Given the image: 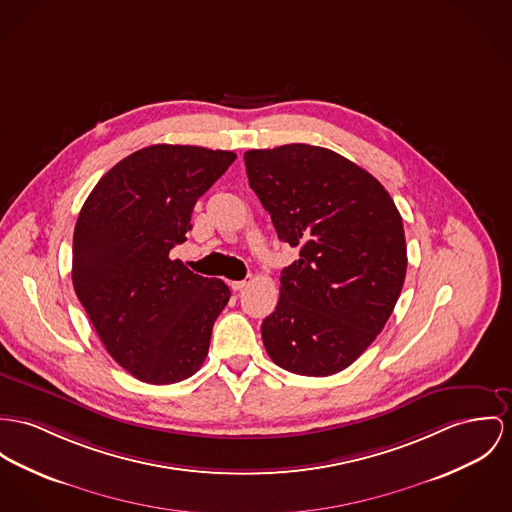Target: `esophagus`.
<instances>
[{
	"label": "esophagus",
	"instance_id": "obj_1",
	"mask_svg": "<svg viewBox=\"0 0 512 512\" xmlns=\"http://www.w3.org/2000/svg\"><path fill=\"white\" fill-rule=\"evenodd\" d=\"M245 286H247V280H234V282H232V288H234V290H243Z\"/></svg>",
	"mask_w": 512,
	"mask_h": 512
}]
</instances>
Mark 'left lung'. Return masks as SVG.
<instances>
[{"label": "left lung", "mask_w": 512, "mask_h": 512, "mask_svg": "<svg viewBox=\"0 0 512 512\" xmlns=\"http://www.w3.org/2000/svg\"><path fill=\"white\" fill-rule=\"evenodd\" d=\"M243 159L278 239L300 247L263 319L265 349L288 372L337 374L394 312L407 271L401 216L378 179L327 148L286 144Z\"/></svg>", "instance_id": "obj_1"}]
</instances>
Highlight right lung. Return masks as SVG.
<instances>
[{
  "label": "right lung",
  "instance_id": "right-lung-1",
  "mask_svg": "<svg viewBox=\"0 0 512 512\" xmlns=\"http://www.w3.org/2000/svg\"><path fill=\"white\" fill-rule=\"evenodd\" d=\"M236 154L156 144L109 169L81 206L72 282L105 349L146 384H175L202 366L230 300L220 278L189 271L169 251Z\"/></svg>",
  "mask_w": 512,
  "mask_h": 512
}]
</instances>
